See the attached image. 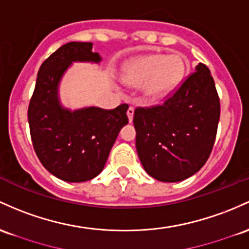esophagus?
<instances>
[{
  "label": "esophagus",
  "instance_id": "obj_1",
  "mask_svg": "<svg viewBox=\"0 0 249 249\" xmlns=\"http://www.w3.org/2000/svg\"><path fill=\"white\" fill-rule=\"evenodd\" d=\"M133 112H135V108H133L132 106H130L129 110H127V112H126V113H127V117H129L130 123L132 122V120H133Z\"/></svg>",
  "mask_w": 249,
  "mask_h": 249
}]
</instances>
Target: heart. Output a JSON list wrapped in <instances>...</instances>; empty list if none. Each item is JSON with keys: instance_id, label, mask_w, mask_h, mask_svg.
<instances>
[{"instance_id": "1", "label": "heart", "mask_w": 249, "mask_h": 249, "mask_svg": "<svg viewBox=\"0 0 249 249\" xmlns=\"http://www.w3.org/2000/svg\"><path fill=\"white\" fill-rule=\"evenodd\" d=\"M185 72V60L181 55L151 54L127 62L122 78L131 86H143V93L150 100L165 97L179 84Z\"/></svg>"}]
</instances>
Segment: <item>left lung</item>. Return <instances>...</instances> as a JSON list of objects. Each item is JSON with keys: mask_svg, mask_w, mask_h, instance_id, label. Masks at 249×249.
Wrapping results in <instances>:
<instances>
[{"mask_svg": "<svg viewBox=\"0 0 249 249\" xmlns=\"http://www.w3.org/2000/svg\"><path fill=\"white\" fill-rule=\"evenodd\" d=\"M220 119V98L209 68L198 64L160 105L133 114L142 165L160 182L193 176L209 158Z\"/></svg>", "mask_w": 249, "mask_h": 249, "instance_id": "left-lung-1", "label": "left lung"}]
</instances>
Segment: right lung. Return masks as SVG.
Segmentation results:
<instances>
[{"label": "right lung", "instance_id": "add662e5", "mask_svg": "<svg viewBox=\"0 0 249 249\" xmlns=\"http://www.w3.org/2000/svg\"><path fill=\"white\" fill-rule=\"evenodd\" d=\"M92 42H68L41 65L28 107L35 152L46 169L66 182H85L103 171L120 129L129 123L127 104L113 110L71 111L59 102L62 75L74 61L99 62Z\"/></svg>", "mask_w": 249, "mask_h": 249}]
</instances>
